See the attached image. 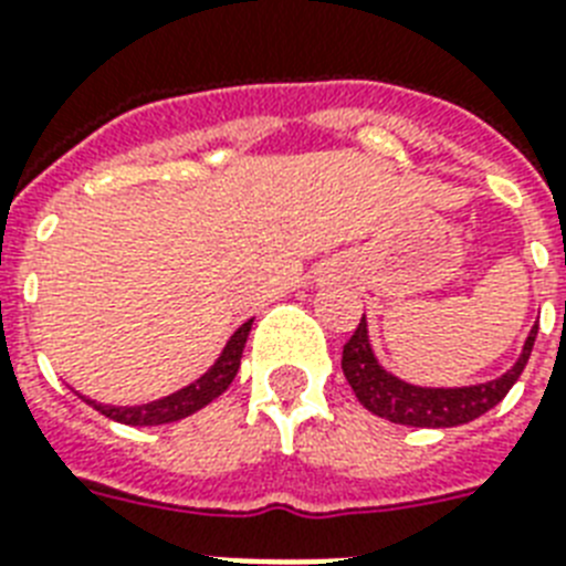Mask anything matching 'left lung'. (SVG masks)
Listing matches in <instances>:
<instances>
[{
  "instance_id": "left-lung-1",
  "label": "left lung",
  "mask_w": 566,
  "mask_h": 566,
  "mask_svg": "<svg viewBox=\"0 0 566 566\" xmlns=\"http://www.w3.org/2000/svg\"><path fill=\"white\" fill-rule=\"evenodd\" d=\"M535 335H538V324L532 326L515 367L503 373L501 378L469 387H419L401 381L399 376L387 373L378 364V358L373 356L370 335H367V321L361 317L353 338L344 344L340 370L347 376L358 401L376 417L390 419L396 424H410V428H454V424L483 417L485 410H492L497 401H503V396L512 390L530 361Z\"/></svg>"
}]
</instances>
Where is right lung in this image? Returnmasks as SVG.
<instances>
[{
  "label": "right lung",
  "instance_id": "1",
  "mask_svg": "<svg viewBox=\"0 0 566 566\" xmlns=\"http://www.w3.org/2000/svg\"><path fill=\"white\" fill-rule=\"evenodd\" d=\"M251 324L254 321H245V324L231 335V340L226 344L222 349V356L213 361L205 376H199L193 385L181 387L176 394L165 396V399H156V401H147V405H133V408H118V405H101V401H92L86 396H81L86 405H92L95 410H101L104 417L115 419L120 424H167V422H179V419L190 417L196 410H202L205 405L222 396L228 390V385L233 381L237 370H240V358H242V349H245V340H249L251 333Z\"/></svg>",
  "mask_w": 566,
  "mask_h": 566
}]
</instances>
